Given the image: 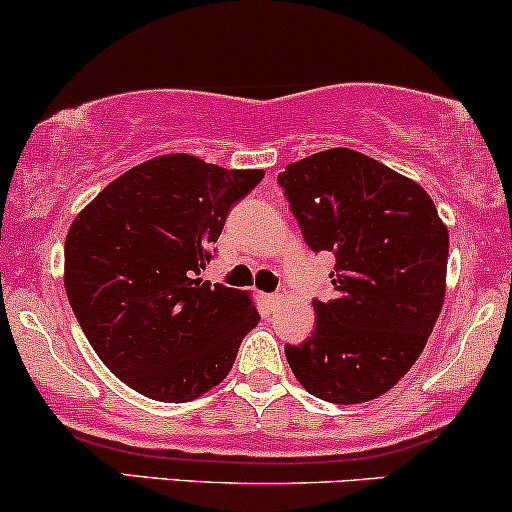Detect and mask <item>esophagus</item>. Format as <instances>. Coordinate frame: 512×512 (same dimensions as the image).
<instances>
[{"label": "esophagus", "mask_w": 512, "mask_h": 512, "mask_svg": "<svg viewBox=\"0 0 512 512\" xmlns=\"http://www.w3.org/2000/svg\"><path fill=\"white\" fill-rule=\"evenodd\" d=\"M261 299H263V304H266L268 308H275L277 304H280V294H263Z\"/></svg>", "instance_id": "esophagus-1"}]
</instances>
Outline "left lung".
Wrapping results in <instances>:
<instances>
[{"instance_id": "left-lung-1", "label": "left lung", "mask_w": 512, "mask_h": 512, "mask_svg": "<svg viewBox=\"0 0 512 512\" xmlns=\"http://www.w3.org/2000/svg\"><path fill=\"white\" fill-rule=\"evenodd\" d=\"M306 244L337 258L334 296L285 356L301 387L330 403L389 391L418 361L446 294L449 230L418 182L353 149H327L277 175Z\"/></svg>"}]
</instances>
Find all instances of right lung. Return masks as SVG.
<instances>
[{
  "instance_id": "add662e5",
  "label": "right lung",
  "mask_w": 512,
  "mask_h": 512,
  "mask_svg": "<svg viewBox=\"0 0 512 512\" xmlns=\"http://www.w3.org/2000/svg\"><path fill=\"white\" fill-rule=\"evenodd\" d=\"M263 170L166 154L106 185L66 237V294L118 380L163 403L220 384L261 320L249 294L201 280L213 242Z\"/></svg>"
}]
</instances>
